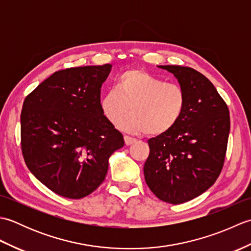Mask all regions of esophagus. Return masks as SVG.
<instances>
[{"label":"esophagus","instance_id":"esophagus-1","mask_svg":"<svg viewBox=\"0 0 251 251\" xmlns=\"http://www.w3.org/2000/svg\"><path fill=\"white\" fill-rule=\"evenodd\" d=\"M124 140H125V145L126 146H130V145H132V143H135L137 141L135 138H131L129 136H125L124 137Z\"/></svg>","mask_w":251,"mask_h":251}]
</instances>
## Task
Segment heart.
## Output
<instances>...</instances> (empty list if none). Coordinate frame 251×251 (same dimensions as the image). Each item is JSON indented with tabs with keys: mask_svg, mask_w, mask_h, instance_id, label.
I'll list each match as a JSON object with an SVG mask.
<instances>
[{
	"mask_svg": "<svg viewBox=\"0 0 251 251\" xmlns=\"http://www.w3.org/2000/svg\"><path fill=\"white\" fill-rule=\"evenodd\" d=\"M183 88L176 83H166L148 72L126 70L115 78L114 88L100 99V109L112 125L130 132L150 136L166 134L177 125L185 109Z\"/></svg>",
	"mask_w": 251,
	"mask_h": 251,
	"instance_id": "1",
	"label": "heart"
}]
</instances>
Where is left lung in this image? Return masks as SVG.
I'll list each match as a JSON object with an SVG mask.
<instances>
[{
  "label": "left lung",
  "mask_w": 251,
  "mask_h": 251,
  "mask_svg": "<svg viewBox=\"0 0 251 251\" xmlns=\"http://www.w3.org/2000/svg\"><path fill=\"white\" fill-rule=\"evenodd\" d=\"M173 73L186 97L182 116L173 129L148 140L150 154L143 174L159 200L181 204L216 182L225 163L230 112L206 76L189 67L158 66Z\"/></svg>",
  "instance_id": "1"
}]
</instances>
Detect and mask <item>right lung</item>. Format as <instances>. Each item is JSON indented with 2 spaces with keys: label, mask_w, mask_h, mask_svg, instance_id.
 Instances as JSON below:
<instances>
[{
  "label": "right lung",
  "mask_w": 251,
  "mask_h": 251,
  "mask_svg": "<svg viewBox=\"0 0 251 251\" xmlns=\"http://www.w3.org/2000/svg\"><path fill=\"white\" fill-rule=\"evenodd\" d=\"M112 65L57 71L26 96L21 150L34 177L56 194L78 200L102 183L124 138L100 109Z\"/></svg>",
  "instance_id": "obj_1"
}]
</instances>
